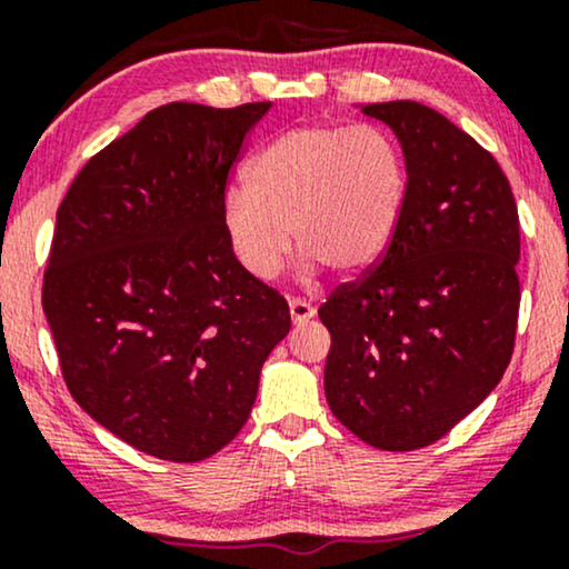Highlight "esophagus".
Segmentation results:
<instances>
[{
    "label": "esophagus",
    "mask_w": 569,
    "mask_h": 569,
    "mask_svg": "<svg viewBox=\"0 0 569 569\" xmlns=\"http://www.w3.org/2000/svg\"><path fill=\"white\" fill-rule=\"evenodd\" d=\"M289 312L293 323H307L316 316V307L307 302V299H289Z\"/></svg>",
    "instance_id": "obj_1"
}]
</instances>
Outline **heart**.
Here are the masks:
<instances>
[{
    "instance_id": "heart-1",
    "label": "heart",
    "mask_w": 569,
    "mask_h": 569,
    "mask_svg": "<svg viewBox=\"0 0 569 569\" xmlns=\"http://www.w3.org/2000/svg\"><path fill=\"white\" fill-rule=\"evenodd\" d=\"M403 200L407 166L393 136L377 126H307L251 160L248 187L227 189L221 219L248 276H276L293 234L299 272L312 278L321 264L337 272L375 264L393 240Z\"/></svg>"
}]
</instances>
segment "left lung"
<instances>
[{
  "mask_svg": "<svg viewBox=\"0 0 569 569\" xmlns=\"http://www.w3.org/2000/svg\"><path fill=\"white\" fill-rule=\"evenodd\" d=\"M396 133L407 200L380 264L318 316L323 388L350 433L388 452L447 436L500 382L519 318V213L498 160L417 101L361 107Z\"/></svg>",
  "mask_w": 569,
  "mask_h": 569,
  "instance_id": "left-lung-1",
  "label": "left lung"
}]
</instances>
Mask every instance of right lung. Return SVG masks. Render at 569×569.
I'll list each match as a JSON object with an SVG mask.
<instances>
[{
  "label": "right lung",
  "mask_w": 569,
  "mask_h": 569,
  "mask_svg": "<svg viewBox=\"0 0 569 569\" xmlns=\"http://www.w3.org/2000/svg\"><path fill=\"white\" fill-rule=\"evenodd\" d=\"M270 101L166 103L88 160L58 206L42 307L63 380L143 455L198 462L251 415L289 305L227 240V176Z\"/></svg>",
  "instance_id": "1"
}]
</instances>
